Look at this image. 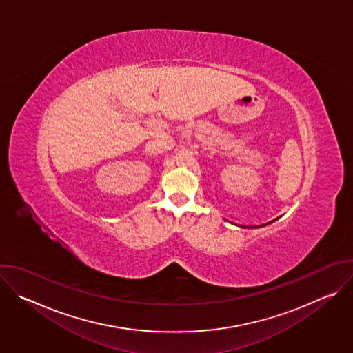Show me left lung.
I'll return each instance as SVG.
<instances>
[{
    "mask_svg": "<svg viewBox=\"0 0 353 353\" xmlns=\"http://www.w3.org/2000/svg\"><path fill=\"white\" fill-rule=\"evenodd\" d=\"M265 225H268V223H265ZM265 225H261V226H265ZM256 228V226H254ZM257 228H260V226H257Z\"/></svg>",
    "mask_w": 353,
    "mask_h": 353,
    "instance_id": "obj_1",
    "label": "left lung"
}]
</instances>
